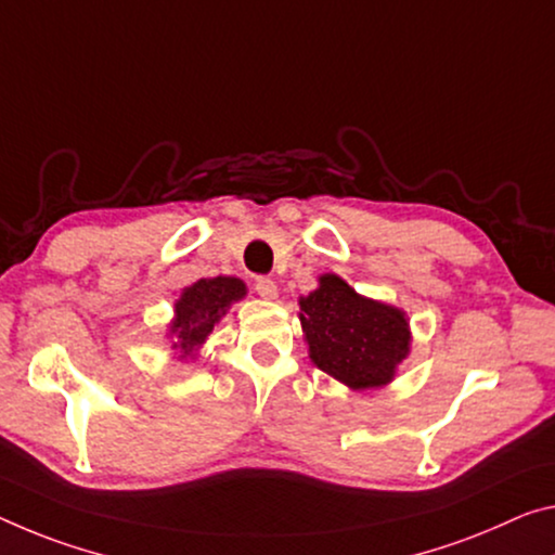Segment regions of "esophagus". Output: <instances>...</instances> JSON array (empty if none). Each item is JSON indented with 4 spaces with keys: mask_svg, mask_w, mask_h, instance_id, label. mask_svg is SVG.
Wrapping results in <instances>:
<instances>
[{
    "mask_svg": "<svg viewBox=\"0 0 555 555\" xmlns=\"http://www.w3.org/2000/svg\"><path fill=\"white\" fill-rule=\"evenodd\" d=\"M254 288H257V294L261 296V298H276V294H279V288H276V284L271 279H267V276H257L254 279Z\"/></svg>",
    "mask_w": 555,
    "mask_h": 555,
    "instance_id": "obj_1",
    "label": "esophagus"
}]
</instances>
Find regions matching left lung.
I'll return each mask as SVG.
<instances>
[{
  "label": "left lung",
  "mask_w": 555,
  "mask_h": 555,
  "mask_svg": "<svg viewBox=\"0 0 555 555\" xmlns=\"http://www.w3.org/2000/svg\"><path fill=\"white\" fill-rule=\"evenodd\" d=\"M298 306L311 360L350 390L388 385L410 353L404 311L356 294L336 274H323Z\"/></svg>",
  "instance_id": "obj_1"
}]
</instances>
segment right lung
<instances>
[{"mask_svg":"<svg viewBox=\"0 0 555 555\" xmlns=\"http://www.w3.org/2000/svg\"><path fill=\"white\" fill-rule=\"evenodd\" d=\"M246 296V284L234 276L199 279L182 288L175 301V319L170 323L172 348L180 350V358L195 356L197 348L212 333L215 323L230 311V306Z\"/></svg>","mask_w":555,"mask_h":555,"instance_id":"1","label":"right lung"}]
</instances>
